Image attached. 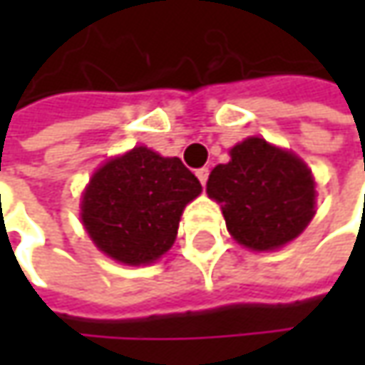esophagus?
<instances>
[{"label": "esophagus", "instance_id": "34e87169", "mask_svg": "<svg viewBox=\"0 0 365 365\" xmlns=\"http://www.w3.org/2000/svg\"><path fill=\"white\" fill-rule=\"evenodd\" d=\"M197 178L201 180V185H207V178H209V168H199L197 170Z\"/></svg>", "mask_w": 365, "mask_h": 365}]
</instances>
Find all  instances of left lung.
Instances as JSON below:
<instances>
[{"instance_id":"1","label":"left lung","mask_w":365,"mask_h":365,"mask_svg":"<svg viewBox=\"0 0 365 365\" xmlns=\"http://www.w3.org/2000/svg\"><path fill=\"white\" fill-rule=\"evenodd\" d=\"M217 164L207 195L221 205L227 232L256 252L278 250L299 237L315 215V178L292 152L245 138Z\"/></svg>"}]
</instances>
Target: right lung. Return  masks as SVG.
I'll list each match as a JSON object with an SVG mask.
<instances>
[{
    "mask_svg": "<svg viewBox=\"0 0 365 365\" xmlns=\"http://www.w3.org/2000/svg\"><path fill=\"white\" fill-rule=\"evenodd\" d=\"M201 190L180 158L138 146L97 168L83 192L81 221L109 258L146 266L173 247L180 215Z\"/></svg>",
    "mask_w": 365,
    "mask_h": 365,
    "instance_id": "right-lung-1",
    "label": "right lung"
}]
</instances>
